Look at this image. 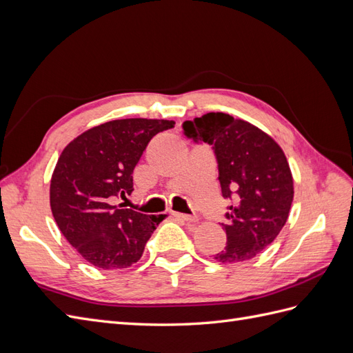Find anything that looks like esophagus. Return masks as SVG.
<instances>
[{"label":"esophagus","instance_id":"1","mask_svg":"<svg viewBox=\"0 0 353 353\" xmlns=\"http://www.w3.org/2000/svg\"><path fill=\"white\" fill-rule=\"evenodd\" d=\"M172 215H174V216H176V218H179V219L185 221V222H196V221H197V216H194V215H185V213H178V212H174Z\"/></svg>","mask_w":353,"mask_h":353}]
</instances>
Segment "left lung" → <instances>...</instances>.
<instances>
[{
  "instance_id": "left-lung-1",
  "label": "left lung",
  "mask_w": 353,
  "mask_h": 353,
  "mask_svg": "<svg viewBox=\"0 0 353 353\" xmlns=\"http://www.w3.org/2000/svg\"><path fill=\"white\" fill-rule=\"evenodd\" d=\"M194 143L212 145L222 197L234 200L225 213L227 245L213 258L222 263L249 261L275 240L293 201V176L281 147L254 125L225 113L185 121Z\"/></svg>"
}]
</instances>
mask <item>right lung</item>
<instances>
[{
  "mask_svg": "<svg viewBox=\"0 0 353 353\" xmlns=\"http://www.w3.org/2000/svg\"><path fill=\"white\" fill-rule=\"evenodd\" d=\"M165 119H117L94 126L61 152L50 185L52 216L82 258L101 270L128 268L166 215H143L117 200L131 196L132 172Z\"/></svg>",
  "mask_w": 353,
  "mask_h": 353,
  "instance_id": "right-lung-1",
  "label": "right lung"
}]
</instances>
